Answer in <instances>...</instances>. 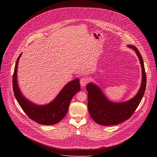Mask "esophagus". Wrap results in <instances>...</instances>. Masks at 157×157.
Masks as SVG:
<instances>
[{
  "instance_id": "obj_1",
  "label": "esophagus",
  "mask_w": 157,
  "mask_h": 157,
  "mask_svg": "<svg viewBox=\"0 0 157 157\" xmlns=\"http://www.w3.org/2000/svg\"><path fill=\"white\" fill-rule=\"evenodd\" d=\"M88 79L83 77L80 80V85L83 87V86H85L88 83Z\"/></svg>"
}]
</instances>
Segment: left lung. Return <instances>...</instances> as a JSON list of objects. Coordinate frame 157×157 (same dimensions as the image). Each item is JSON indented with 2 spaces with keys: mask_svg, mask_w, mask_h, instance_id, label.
Segmentation results:
<instances>
[{
  "mask_svg": "<svg viewBox=\"0 0 157 157\" xmlns=\"http://www.w3.org/2000/svg\"><path fill=\"white\" fill-rule=\"evenodd\" d=\"M127 46L134 51L140 62L142 69V81L140 88L132 98L122 102H114L106 98L96 84L89 83L86 87L88 92V111L92 120L99 125H114L128 120L135 112L144 95L147 77L142 56L134 46L128 45Z\"/></svg>",
  "mask_w": 157,
  "mask_h": 157,
  "instance_id": "left-lung-1",
  "label": "left lung"
}]
</instances>
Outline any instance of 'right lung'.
Here are the masks:
<instances>
[{
    "mask_svg": "<svg viewBox=\"0 0 157 157\" xmlns=\"http://www.w3.org/2000/svg\"><path fill=\"white\" fill-rule=\"evenodd\" d=\"M22 53L16 60L13 76V89L17 102L30 119L38 124L52 125L58 123L67 115L72 98L81 90L79 79L76 78L67 83L56 98L49 104H34L23 95L17 83V67Z\"/></svg>",
    "mask_w": 157,
    "mask_h": 157,
    "instance_id": "add662e5",
    "label": "right lung"
}]
</instances>
